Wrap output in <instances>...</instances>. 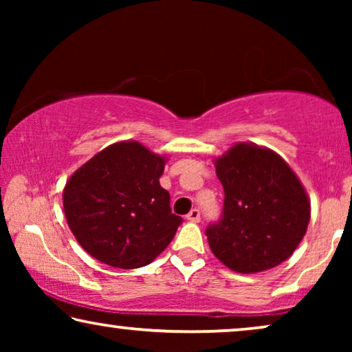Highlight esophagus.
<instances>
[{
    "instance_id": "esophagus-1",
    "label": "esophagus",
    "mask_w": 352,
    "mask_h": 352,
    "mask_svg": "<svg viewBox=\"0 0 352 352\" xmlns=\"http://www.w3.org/2000/svg\"><path fill=\"white\" fill-rule=\"evenodd\" d=\"M186 219L190 221V223H199V221H200V211L197 208L190 210V213L186 216Z\"/></svg>"
}]
</instances>
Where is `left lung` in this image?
I'll return each instance as SVG.
<instances>
[{"instance_id":"8db88e82","label":"left lung","mask_w":352,"mask_h":352,"mask_svg":"<svg viewBox=\"0 0 352 352\" xmlns=\"http://www.w3.org/2000/svg\"><path fill=\"white\" fill-rule=\"evenodd\" d=\"M214 166L224 187L223 218L206 229L214 256L240 274L290 258L307 230L311 201L288 163L271 148L237 142Z\"/></svg>"}]
</instances>
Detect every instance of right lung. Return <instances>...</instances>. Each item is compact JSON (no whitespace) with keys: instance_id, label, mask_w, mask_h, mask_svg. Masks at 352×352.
Returning a JSON list of instances; mask_svg holds the SVG:
<instances>
[{"instance_id":"right-lung-1","label":"right lung","mask_w":352,"mask_h":352,"mask_svg":"<svg viewBox=\"0 0 352 352\" xmlns=\"http://www.w3.org/2000/svg\"><path fill=\"white\" fill-rule=\"evenodd\" d=\"M166 157L138 141L110 144L81 165L62 194L76 242L100 263L120 269L151 264L182 223L160 186Z\"/></svg>"}]
</instances>
